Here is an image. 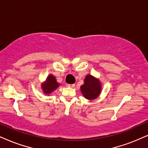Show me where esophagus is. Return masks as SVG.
<instances>
[{
	"label": "esophagus",
	"mask_w": 148,
	"mask_h": 148,
	"mask_svg": "<svg viewBox=\"0 0 148 148\" xmlns=\"http://www.w3.org/2000/svg\"><path fill=\"white\" fill-rule=\"evenodd\" d=\"M67 86H68V87H69L73 88V87H74L75 85H74V84H67Z\"/></svg>",
	"instance_id": "34e87169"
}]
</instances>
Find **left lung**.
Instances as JSON below:
<instances>
[{"label": "left lung", "instance_id": "left-lung-1", "mask_svg": "<svg viewBox=\"0 0 148 148\" xmlns=\"http://www.w3.org/2000/svg\"><path fill=\"white\" fill-rule=\"evenodd\" d=\"M81 92L85 98L89 100L96 99L101 91L99 80L91 75H87L85 79V83L80 87Z\"/></svg>", "mask_w": 148, "mask_h": 148}]
</instances>
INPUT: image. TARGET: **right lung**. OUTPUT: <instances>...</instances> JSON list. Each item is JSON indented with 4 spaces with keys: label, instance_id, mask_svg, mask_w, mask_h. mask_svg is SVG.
Returning a JSON list of instances; mask_svg holds the SVG:
<instances>
[{
    "label": "right lung",
    "instance_id": "1",
    "mask_svg": "<svg viewBox=\"0 0 148 148\" xmlns=\"http://www.w3.org/2000/svg\"><path fill=\"white\" fill-rule=\"evenodd\" d=\"M59 84L57 83L54 76L50 75L49 76H48L46 82H45L44 84H43L42 87L44 93H48H48H50L52 91L55 90V89L59 87Z\"/></svg>",
    "mask_w": 148,
    "mask_h": 148
}]
</instances>
